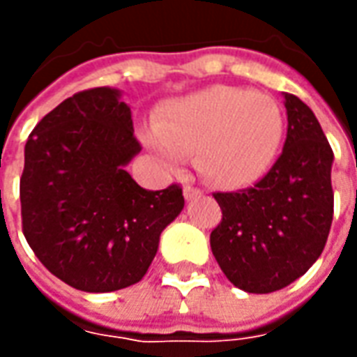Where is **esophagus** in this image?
Masks as SVG:
<instances>
[{"mask_svg": "<svg viewBox=\"0 0 357 357\" xmlns=\"http://www.w3.org/2000/svg\"><path fill=\"white\" fill-rule=\"evenodd\" d=\"M201 193V191H199V189H195V187H191V185H185L183 187V197H185L187 201H191V199H195V197H197V195Z\"/></svg>", "mask_w": 357, "mask_h": 357, "instance_id": "esophagus-1", "label": "esophagus"}]
</instances>
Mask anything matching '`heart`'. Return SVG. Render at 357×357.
I'll use <instances>...</instances> for the list:
<instances>
[{"instance_id": "b5f03b06", "label": "heart", "mask_w": 357, "mask_h": 357, "mask_svg": "<svg viewBox=\"0 0 357 357\" xmlns=\"http://www.w3.org/2000/svg\"><path fill=\"white\" fill-rule=\"evenodd\" d=\"M284 137V114L268 95L212 86L170 101L143 132V141L168 174L187 153L199 151V170L222 187H245L264 178Z\"/></svg>"}]
</instances>
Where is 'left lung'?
<instances>
[{
	"label": "left lung",
	"mask_w": 357,
	"mask_h": 357,
	"mask_svg": "<svg viewBox=\"0 0 357 357\" xmlns=\"http://www.w3.org/2000/svg\"><path fill=\"white\" fill-rule=\"evenodd\" d=\"M287 141L255 187L216 193L222 224L210 248L225 277L252 294L279 291L306 273L323 252L333 222V151L317 118L284 93Z\"/></svg>",
	"instance_id": "8db88e82"
}]
</instances>
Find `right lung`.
<instances>
[{"label": "right lung", "mask_w": 357, "mask_h": 357, "mask_svg": "<svg viewBox=\"0 0 357 357\" xmlns=\"http://www.w3.org/2000/svg\"><path fill=\"white\" fill-rule=\"evenodd\" d=\"M139 151L132 110L109 86L65 99L28 137L22 231L40 262L78 291L137 283L183 210L178 185L149 191L126 172Z\"/></svg>", "instance_id": "obj_1"}]
</instances>
